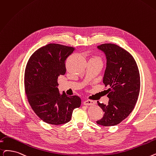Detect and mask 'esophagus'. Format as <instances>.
Wrapping results in <instances>:
<instances>
[{
    "label": "esophagus",
    "mask_w": 156,
    "mask_h": 156,
    "mask_svg": "<svg viewBox=\"0 0 156 156\" xmlns=\"http://www.w3.org/2000/svg\"><path fill=\"white\" fill-rule=\"evenodd\" d=\"M83 104L85 105H88V106L90 105L91 106V105H94L96 104V102H95V101H92V100H90V99H87V100L84 101Z\"/></svg>",
    "instance_id": "obj_1"
}]
</instances>
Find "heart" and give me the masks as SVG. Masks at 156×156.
<instances>
[{
	"mask_svg": "<svg viewBox=\"0 0 156 156\" xmlns=\"http://www.w3.org/2000/svg\"><path fill=\"white\" fill-rule=\"evenodd\" d=\"M95 58V59H99V57H93V58Z\"/></svg>",
	"mask_w": 156,
	"mask_h": 156,
	"instance_id": "1",
	"label": "heart"
}]
</instances>
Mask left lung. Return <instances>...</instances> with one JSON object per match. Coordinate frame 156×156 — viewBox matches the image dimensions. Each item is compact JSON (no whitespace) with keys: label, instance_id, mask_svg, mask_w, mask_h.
Wrapping results in <instances>:
<instances>
[{"label":"left lung","instance_id":"1","mask_svg":"<svg viewBox=\"0 0 156 156\" xmlns=\"http://www.w3.org/2000/svg\"><path fill=\"white\" fill-rule=\"evenodd\" d=\"M98 48L106 55L103 83L110 88L106 90L108 105L98 101L104 115L96 122L103 126H113L129 116L137 102L140 90L139 69L133 57L119 46L106 43Z\"/></svg>","mask_w":156,"mask_h":156}]
</instances>
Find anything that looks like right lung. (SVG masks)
Returning <instances> with one entry per match:
<instances>
[{"mask_svg": "<svg viewBox=\"0 0 156 156\" xmlns=\"http://www.w3.org/2000/svg\"><path fill=\"white\" fill-rule=\"evenodd\" d=\"M73 47L51 43L34 53L27 64L24 85L32 109L45 122L66 124L81 105L77 96L60 94L57 79L66 73L65 61L73 52Z\"/></svg>", "mask_w": 156, "mask_h": 156, "instance_id": "1", "label": "right lung"}]
</instances>
